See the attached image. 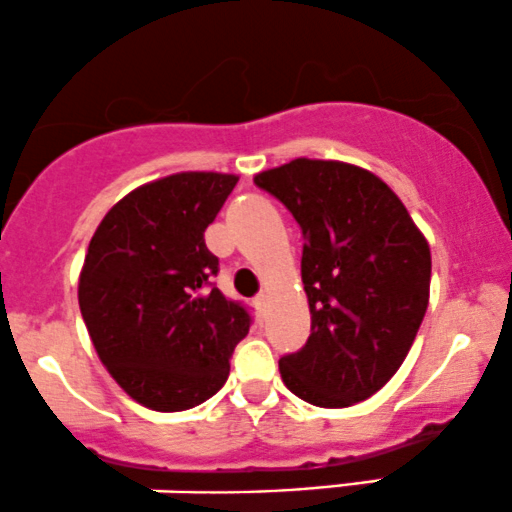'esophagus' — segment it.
Here are the masks:
<instances>
[{"label": "esophagus", "instance_id": "obj_1", "mask_svg": "<svg viewBox=\"0 0 512 512\" xmlns=\"http://www.w3.org/2000/svg\"><path fill=\"white\" fill-rule=\"evenodd\" d=\"M255 308H257V313H260V316H265V311H267V296L265 294H260L255 299Z\"/></svg>", "mask_w": 512, "mask_h": 512}]
</instances>
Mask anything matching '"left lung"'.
Segmentation results:
<instances>
[{
	"label": "left lung",
	"instance_id": "obj_1",
	"mask_svg": "<svg viewBox=\"0 0 512 512\" xmlns=\"http://www.w3.org/2000/svg\"><path fill=\"white\" fill-rule=\"evenodd\" d=\"M255 184L303 233L311 335L279 359L286 389L320 408L374 396L406 359L430 299V245L389 184L362 167L299 157Z\"/></svg>",
	"mask_w": 512,
	"mask_h": 512
}]
</instances>
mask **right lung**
<instances>
[{
    "instance_id": "right-lung-1",
    "label": "right lung",
    "mask_w": 512,
    "mask_h": 512,
    "mask_svg": "<svg viewBox=\"0 0 512 512\" xmlns=\"http://www.w3.org/2000/svg\"><path fill=\"white\" fill-rule=\"evenodd\" d=\"M235 174L179 172L126 194L92 235L80 311L94 350L140 406L187 411L226 384L250 311L213 284L204 230Z\"/></svg>"
}]
</instances>
